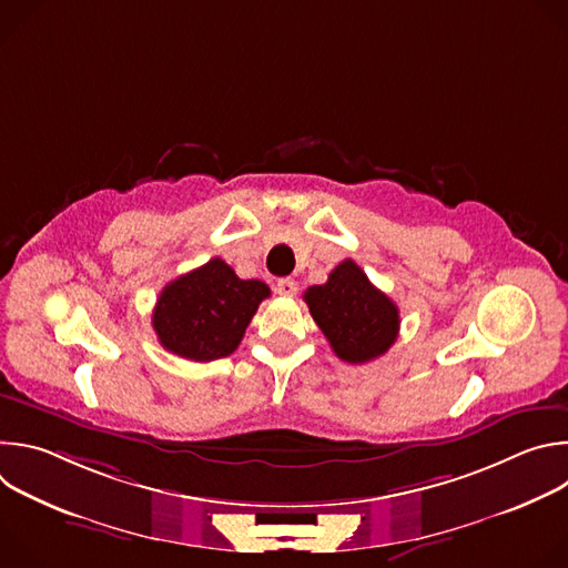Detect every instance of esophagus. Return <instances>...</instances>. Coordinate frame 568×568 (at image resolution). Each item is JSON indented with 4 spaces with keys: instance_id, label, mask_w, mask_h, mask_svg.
<instances>
[{
    "instance_id": "1",
    "label": "esophagus",
    "mask_w": 568,
    "mask_h": 568,
    "mask_svg": "<svg viewBox=\"0 0 568 568\" xmlns=\"http://www.w3.org/2000/svg\"><path fill=\"white\" fill-rule=\"evenodd\" d=\"M296 281L294 278H281L278 283H276V292L281 294V296H294L296 294Z\"/></svg>"
}]
</instances>
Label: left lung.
I'll return each instance as SVG.
<instances>
[{
	"mask_svg": "<svg viewBox=\"0 0 568 568\" xmlns=\"http://www.w3.org/2000/svg\"><path fill=\"white\" fill-rule=\"evenodd\" d=\"M303 298L335 355L348 364H366L397 339V305L351 258L339 263L326 283L307 287Z\"/></svg>",
	"mask_w": 568,
	"mask_h": 568,
	"instance_id": "8db88e82",
	"label": "left lung"
}]
</instances>
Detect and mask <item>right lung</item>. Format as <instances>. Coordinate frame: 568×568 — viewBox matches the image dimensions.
Segmentation results:
<instances>
[{"instance_id":"1","label":"right lung","mask_w":568,"mask_h":568,"mask_svg":"<svg viewBox=\"0 0 568 568\" xmlns=\"http://www.w3.org/2000/svg\"><path fill=\"white\" fill-rule=\"evenodd\" d=\"M267 296L263 281H242L222 258H211L161 290L152 328L173 355L191 362L222 359L237 348Z\"/></svg>"}]
</instances>
